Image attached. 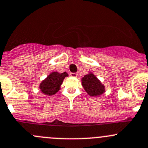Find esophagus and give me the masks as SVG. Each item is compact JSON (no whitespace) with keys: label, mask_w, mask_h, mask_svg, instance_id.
<instances>
[{"label":"esophagus","mask_w":148,"mask_h":148,"mask_svg":"<svg viewBox=\"0 0 148 148\" xmlns=\"http://www.w3.org/2000/svg\"><path fill=\"white\" fill-rule=\"evenodd\" d=\"M70 75H71V77H77V76H78V74H77V73H71Z\"/></svg>","instance_id":"obj_1"}]
</instances>
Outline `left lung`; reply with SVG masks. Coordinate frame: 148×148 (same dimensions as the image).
<instances>
[{
	"instance_id": "1",
	"label": "left lung",
	"mask_w": 148,
	"mask_h": 148,
	"mask_svg": "<svg viewBox=\"0 0 148 148\" xmlns=\"http://www.w3.org/2000/svg\"><path fill=\"white\" fill-rule=\"evenodd\" d=\"M82 84L85 91L92 97L101 96L106 91L104 84L92 72H88L82 77Z\"/></svg>"
}]
</instances>
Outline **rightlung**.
Instances as JSON below:
<instances>
[{
    "label": "right lung",
    "instance_id": "1",
    "mask_svg": "<svg viewBox=\"0 0 148 148\" xmlns=\"http://www.w3.org/2000/svg\"><path fill=\"white\" fill-rule=\"evenodd\" d=\"M68 76L66 71L63 73L52 71L40 84V91L47 96L56 94L60 90L64 79Z\"/></svg>",
    "mask_w": 148,
    "mask_h": 148
}]
</instances>
